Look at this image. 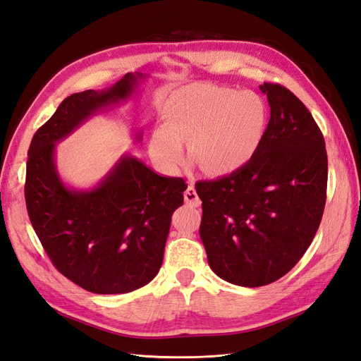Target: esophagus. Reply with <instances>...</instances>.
<instances>
[{"label": "esophagus", "mask_w": 361, "mask_h": 361, "mask_svg": "<svg viewBox=\"0 0 361 361\" xmlns=\"http://www.w3.org/2000/svg\"><path fill=\"white\" fill-rule=\"evenodd\" d=\"M183 197H185V202H187L188 204H191V206H194V207H197V206H200V199H199V195H197V192H195V188H194V185L192 183H190L188 185V188L185 190V192H183Z\"/></svg>", "instance_id": "1"}]
</instances>
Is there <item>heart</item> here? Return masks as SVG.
I'll return each mask as SVG.
<instances>
[{"instance_id": "b5f03b06", "label": "heart", "mask_w": 361, "mask_h": 361, "mask_svg": "<svg viewBox=\"0 0 361 361\" xmlns=\"http://www.w3.org/2000/svg\"><path fill=\"white\" fill-rule=\"evenodd\" d=\"M267 126V105L253 92L192 84L173 93L162 110V126L149 140L150 157L176 171L188 143L191 161L211 174H231L256 155Z\"/></svg>"}]
</instances>
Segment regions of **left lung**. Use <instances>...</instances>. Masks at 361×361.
<instances>
[{
    "mask_svg": "<svg viewBox=\"0 0 361 361\" xmlns=\"http://www.w3.org/2000/svg\"><path fill=\"white\" fill-rule=\"evenodd\" d=\"M271 117L243 169L195 183L200 238L218 277L257 288L298 264L321 224L326 200L325 141L305 105L286 87L264 82Z\"/></svg>",
    "mask_w": 361,
    "mask_h": 361,
    "instance_id": "left-lung-1",
    "label": "left lung"
}]
</instances>
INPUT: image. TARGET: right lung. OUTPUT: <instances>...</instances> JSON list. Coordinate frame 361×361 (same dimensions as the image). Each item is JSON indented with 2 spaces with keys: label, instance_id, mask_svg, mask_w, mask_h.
<instances>
[{
  "label": "right lung",
  "instance_id": "add662e5",
  "mask_svg": "<svg viewBox=\"0 0 361 361\" xmlns=\"http://www.w3.org/2000/svg\"><path fill=\"white\" fill-rule=\"evenodd\" d=\"M143 78L126 73L110 89L71 94L28 150L25 203L32 228L54 267L93 293H126L154 280L187 183L123 155L92 190L69 188L56 167V143L105 106L126 101Z\"/></svg>",
  "mask_w": 361,
  "mask_h": 361
}]
</instances>
